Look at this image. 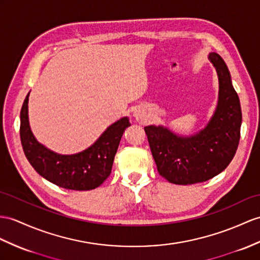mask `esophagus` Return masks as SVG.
I'll return each instance as SVG.
<instances>
[{"instance_id": "esophagus-1", "label": "esophagus", "mask_w": 260, "mask_h": 260, "mask_svg": "<svg viewBox=\"0 0 260 260\" xmlns=\"http://www.w3.org/2000/svg\"><path fill=\"white\" fill-rule=\"evenodd\" d=\"M135 117L137 118V119H141V115L139 112H135Z\"/></svg>"}]
</instances>
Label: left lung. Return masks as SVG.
<instances>
[{
	"label": "left lung",
	"instance_id": "1",
	"mask_svg": "<svg viewBox=\"0 0 260 260\" xmlns=\"http://www.w3.org/2000/svg\"><path fill=\"white\" fill-rule=\"evenodd\" d=\"M219 81L216 111L206 128L189 138L173 135L163 126H144L160 175L180 185L205 182L229 167L240 139L242 109L223 58L210 54Z\"/></svg>",
	"mask_w": 260,
	"mask_h": 260
}]
</instances>
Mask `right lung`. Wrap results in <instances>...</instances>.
Segmentation results:
<instances>
[{"mask_svg":"<svg viewBox=\"0 0 260 260\" xmlns=\"http://www.w3.org/2000/svg\"><path fill=\"white\" fill-rule=\"evenodd\" d=\"M28 94L21 110L20 136L23 151L30 166L43 178L67 189L88 191L103 184L111 173L123 132L131 125L129 119L125 117L111 124L90 148L80 153L60 155L40 144L31 134L27 115Z\"/></svg>","mask_w":260,"mask_h":260,"instance_id":"right-lung-1","label":"right lung"}]
</instances>
